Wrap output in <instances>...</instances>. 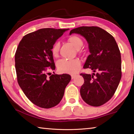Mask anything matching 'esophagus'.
<instances>
[{
    "label": "esophagus",
    "mask_w": 134,
    "mask_h": 134,
    "mask_svg": "<svg viewBox=\"0 0 134 134\" xmlns=\"http://www.w3.org/2000/svg\"><path fill=\"white\" fill-rule=\"evenodd\" d=\"M75 77H76L75 75H71V78H72V79H74L75 78Z\"/></svg>",
    "instance_id": "obj_1"
}]
</instances>
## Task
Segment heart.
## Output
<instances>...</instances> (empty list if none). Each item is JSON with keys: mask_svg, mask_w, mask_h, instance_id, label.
I'll return each instance as SVG.
<instances>
[{"mask_svg": "<svg viewBox=\"0 0 134 134\" xmlns=\"http://www.w3.org/2000/svg\"><path fill=\"white\" fill-rule=\"evenodd\" d=\"M68 41L76 49H80L83 46V41L78 36H72L68 39ZM59 49V44L56 43L52 49V53L54 57H57ZM81 62L77 59H62L58 63V68L60 72L75 74L79 71Z\"/></svg>", "mask_w": 134, "mask_h": 134, "instance_id": "heart-1", "label": "heart"}]
</instances>
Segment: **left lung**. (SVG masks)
<instances>
[{"label": "left lung", "mask_w": 134, "mask_h": 134, "mask_svg": "<svg viewBox=\"0 0 134 134\" xmlns=\"http://www.w3.org/2000/svg\"><path fill=\"white\" fill-rule=\"evenodd\" d=\"M72 34L81 35L88 43L90 55L83 68L97 72L92 75L81 74L84 78L81 97L91 106H101L113 97L121 78V56L118 44L111 34L99 27H79L71 30L69 35Z\"/></svg>", "instance_id": "obj_1"}]
</instances>
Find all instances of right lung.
<instances>
[{
    "label": "right lung",
    "instance_id": "add662e5",
    "mask_svg": "<svg viewBox=\"0 0 134 134\" xmlns=\"http://www.w3.org/2000/svg\"><path fill=\"white\" fill-rule=\"evenodd\" d=\"M69 29L43 28L23 37L15 53L19 85L33 104L43 108L57 105L71 81L68 74L50 76L47 67L55 69L52 49L57 39ZM49 74V73H48Z\"/></svg>",
    "mask_w": 134,
    "mask_h": 134
}]
</instances>
